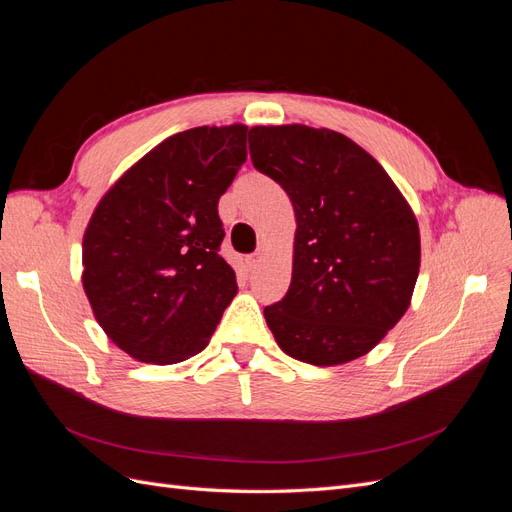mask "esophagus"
I'll list each match as a JSON object with an SVG mask.
<instances>
[{
	"mask_svg": "<svg viewBox=\"0 0 512 512\" xmlns=\"http://www.w3.org/2000/svg\"><path fill=\"white\" fill-rule=\"evenodd\" d=\"M260 258H262V254L260 252H256V254H250L245 258V267L250 269V271H254L256 267H258V262H260Z\"/></svg>",
	"mask_w": 512,
	"mask_h": 512,
	"instance_id": "esophagus-1",
	"label": "esophagus"
}]
</instances>
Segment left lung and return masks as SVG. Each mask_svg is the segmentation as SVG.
<instances>
[{
  "label": "left lung",
  "mask_w": 512,
  "mask_h": 512,
  "mask_svg": "<svg viewBox=\"0 0 512 512\" xmlns=\"http://www.w3.org/2000/svg\"><path fill=\"white\" fill-rule=\"evenodd\" d=\"M250 156L297 218L290 288L265 307L277 346L320 367L359 359L410 307L421 269L412 207L374 156L329 128L256 126Z\"/></svg>",
  "instance_id": "left-lung-1"
}]
</instances>
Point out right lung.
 Listing matches in <instances>:
<instances>
[{"label":"right lung","instance_id":"right-lung-1","mask_svg":"<svg viewBox=\"0 0 512 512\" xmlns=\"http://www.w3.org/2000/svg\"><path fill=\"white\" fill-rule=\"evenodd\" d=\"M243 123L173 134L132 164L91 213L83 288L106 337L132 359L203 352L237 277L220 256V196L247 158Z\"/></svg>","mask_w":512,"mask_h":512}]
</instances>
